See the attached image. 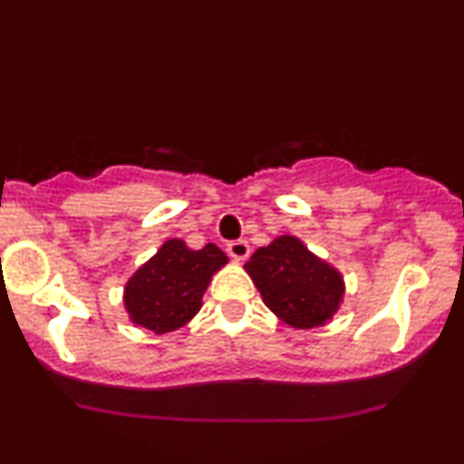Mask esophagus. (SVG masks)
<instances>
[{
	"instance_id": "34e87169",
	"label": "esophagus",
	"mask_w": 464,
	"mask_h": 464,
	"mask_svg": "<svg viewBox=\"0 0 464 464\" xmlns=\"http://www.w3.org/2000/svg\"><path fill=\"white\" fill-rule=\"evenodd\" d=\"M227 250H228V255L236 259V262H244V259H246L250 255L248 242H244V239H236V242H231L227 246Z\"/></svg>"
}]
</instances>
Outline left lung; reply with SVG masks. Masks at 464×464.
Wrapping results in <instances>:
<instances>
[{
	"mask_svg": "<svg viewBox=\"0 0 464 464\" xmlns=\"http://www.w3.org/2000/svg\"><path fill=\"white\" fill-rule=\"evenodd\" d=\"M270 312L296 329L323 327L340 310L344 279L299 237L279 236L244 264Z\"/></svg>",
	"mask_w": 464,
	"mask_h": 464,
	"instance_id": "1",
	"label": "left lung"
}]
</instances>
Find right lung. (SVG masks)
I'll use <instances>...</instances> for the list:
<instances>
[{
    "mask_svg": "<svg viewBox=\"0 0 464 464\" xmlns=\"http://www.w3.org/2000/svg\"><path fill=\"white\" fill-rule=\"evenodd\" d=\"M228 257L216 244L189 248L183 239H165L161 248L135 270L124 285L129 318L154 334L188 324L202 307L207 285Z\"/></svg>",
    "mask_w": 464,
    "mask_h": 464,
    "instance_id": "1",
    "label": "right lung"
}]
</instances>
